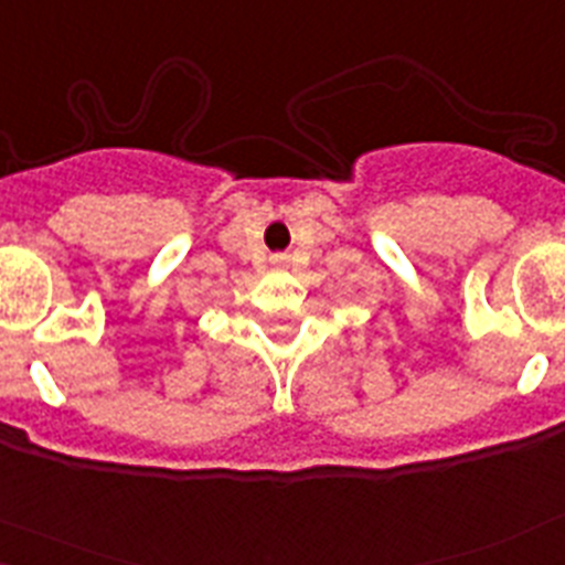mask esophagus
<instances>
[{"label":"esophagus","mask_w":565,"mask_h":565,"mask_svg":"<svg viewBox=\"0 0 565 565\" xmlns=\"http://www.w3.org/2000/svg\"><path fill=\"white\" fill-rule=\"evenodd\" d=\"M286 263H288L286 254H277V257H274V266H286Z\"/></svg>","instance_id":"1"}]
</instances>
